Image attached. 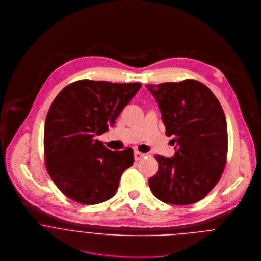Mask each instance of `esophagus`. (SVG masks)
<instances>
[{"mask_svg":"<svg viewBox=\"0 0 261 261\" xmlns=\"http://www.w3.org/2000/svg\"><path fill=\"white\" fill-rule=\"evenodd\" d=\"M144 156H145V154H143V153H141V152H139V151H136V152H135V160H136V161L141 160Z\"/></svg>","mask_w":261,"mask_h":261,"instance_id":"1","label":"esophagus"}]
</instances>
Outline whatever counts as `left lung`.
I'll return each mask as SVG.
<instances>
[{
  "label": "left lung",
  "instance_id": "8db88e82",
  "mask_svg": "<svg viewBox=\"0 0 261 261\" xmlns=\"http://www.w3.org/2000/svg\"><path fill=\"white\" fill-rule=\"evenodd\" d=\"M146 87L158 101L166 135L174 136L177 145L173 158L155 156L159 169L149 179L150 188L165 203L197 202L216 186L226 166L224 110L210 88L196 80Z\"/></svg>",
  "mask_w": 261,
  "mask_h": 261
}]
</instances>
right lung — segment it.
I'll return each instance as SVG.
<instances>
[{
  "label": "right lung",
  "instance_id": "add662e5",
  "mask_svg": "<svg viewBox=\"0 0 261 261\" xmlns=\"http://www.w3.org/2000/svg\"><path fill=\"white\" fill-rule=\"evenodd\" d=\"M141 83L79 80L64 88L45 119L43 148L47 173L69 198L96 204L111 198L134 151H111L94 137L113 125Z\"/></svg>",
  "mask_w": 261,
  "mask_h": 261
}]
</instances>
